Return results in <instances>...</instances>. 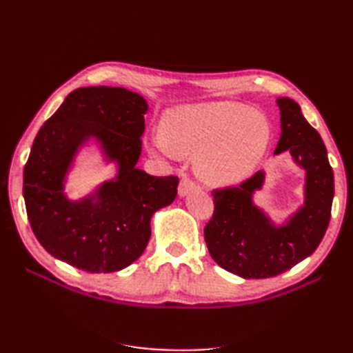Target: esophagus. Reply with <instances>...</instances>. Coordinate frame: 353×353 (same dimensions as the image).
I'll list each match as a JSON object with an SVG mask.
<instances>
[{
  "mask_svg": "<svg viewBox=\"0 0 353 353\" xmlns=\"http://www.w3.org/2000/svg\"><path fill=\"white\" fill-rule=\"evenodd\" d=\"M196 188V183L191 181L190 177H182L181 183H179V196H187L190 191H193Z\"/></svg>",
  "mask_w": 353,
  "mask_h": 353,
  "instance_id": "1",
  "label": "esophagus"
}]
</instances>
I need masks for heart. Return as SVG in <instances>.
Segmentation results:
<instances>
[{"instance_id": "heart-1", "label": "heart", "mask_w": 353, "mask_h": 353, "mask_svg": "<svg viewBox=\"0 0 353 353\" xmlns=\"http://www.w3.org/2000/svg\"><path fill=\"white\" fill-rule=\"evenodd\" d=\"M270 124L261 113L240 103L183 105L166 113L162 132L149 137V148L168 159L196 155V170L212 185L243 181L265 154Z\"/></svg>"}]
</instances>
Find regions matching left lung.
Instances as JSON below:
<instances>
[{
	"mask_svg": "<svg viewBox=\"0 0 353 353\" xmlns=\"http://www.w3.org/2000/svg\"><path fill=\"white\" fill-rule=\"evenodd\" d=\"M277 105L282 134L276 154L290 151L307 171L305 204L285 225H274L252 199L265 181L259 171L238 187L212 191L214 212L204 227L212 259L243 279H268L291 270L314 252L330 223L334 183L324 141L296 101L277 98Z\"/></svg>",
	"mask_w": 353,
	"mask_h": 353,
	"instance_id": "8db88e82",
	"label": "left lung"
}]
</instances>
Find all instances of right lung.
<instances>
[{"label":"right lung","instance_id":"add662e5","mask_svg":"<svg viewBox=\"0 0 353 353\" xmlns=\"http://www.w3.org/2000/svg\"><path fill=\"white\" fill-rule=\"evenodd\" d=\"M148 104L123 87L71 92L40 128L23 172L28 219L52 256L87 272H115L134 263L151 238V218L176 199L179 177L137 168ZM97 139L119 174L73 203L63 179L83 142Z\"/></svg>","mask_w":353,"mask_h":353}]
</instances>
